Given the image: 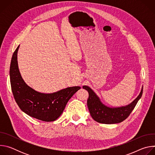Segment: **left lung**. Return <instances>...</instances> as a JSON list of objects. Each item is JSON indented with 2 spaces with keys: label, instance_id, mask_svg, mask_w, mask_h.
<instances>
[{
  "label": "left lung",
  "instance_id": "left-lung-1",
  "mask_svg": "<svg viewBox=\"0 0 155 155\" xmlns=\"http://www.w3.org/2000/svg\"><path fill=\"white\" fill-rule=\"evenodd\" d=\"M83 88L89 93L87 105L91 116L96 121L103 124H115L126 120L136 107L143 93L142 86L139 95L133 102L126 106L111 108L103 104L89 86H83Z\"/></svg>",
  "mask_w": 155,
  "mask_h": 155
}]
</instances>
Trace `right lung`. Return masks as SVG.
<instances>
[{"instance_id":"obj_1","label":"right lung","mask_w":155,"mask_h":155,"mask_svg":"<svg viewBox=\"0 0 155 155\" xmlns=\"http://www.w3.org/2000/svg\"><path fill=\"white\" fill-rule=\"evenodd\" d=\"M15 51L10 68V77L14 98L22 111L29 116L43 121H53L63 112L72 96L80 89V86L69 87L56 93L45 94L36 91L29 86L20 74L17 53Z\"/></svg>"}]
</instances>
